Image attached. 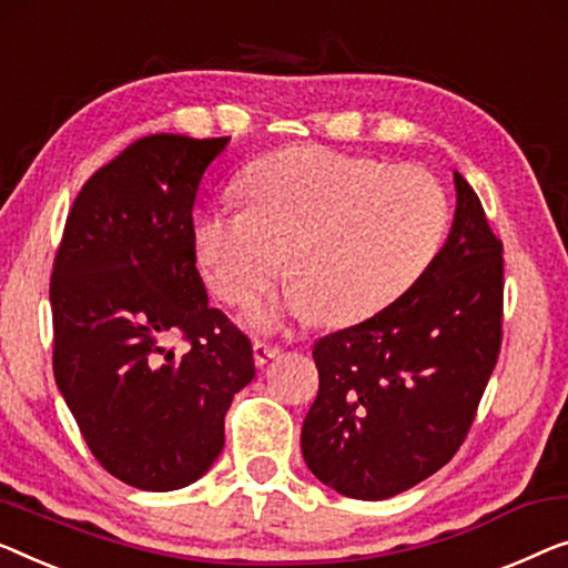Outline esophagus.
I'll list each match as a JSON object with an SVG mask.
<instances>
[{"instance_id":"obj_1","label":"esophagus","mask_w":568,"mask_h":568,"mask_svg":"<svg viewBox=\"0 0 568 568\" xmlns=\"http://www.w3.org/2000/svg\"><path fill=\"white\" fill-rule=\"evenodd\" d=\"M282 348L274 343H264V341H256L253 343V361H256V366H266L271 358H276Z\"/></svg>"}]
</instances>
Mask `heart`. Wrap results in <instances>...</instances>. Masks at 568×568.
<instances>
[{"mask_svg":"<svg viewBox=\"0 0 568 568\" xmlns=\"http://www.w3.org/2000/svg\"><path fill=\"white\" fill-rule=\"evenodd\" d=\"M248 207H217L194 230L212 290L248 304L286 271L284 310L325 325H351L399 300L438 253L448 196L433 174L376 159L302 145L245 171ZM274 327L278 310L251 315Z\"/></svg>","mask_w":568,"mask_h":568,"instance_id":"obj_1","label":"heart"}]
</instances>
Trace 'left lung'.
I'll return each instance as SVG.
<instances>
[{
    "instance_id": "8db88e82",
    "label": "left lung",
    "mask_w": 568,
    "mask_h": 568,
    "mask_svg": "<svg viewBox=\"0 0 568 568\" xmlns=\"http://www.w3.org/2000/svg\"><path fill=\"white\" fill-rule=\"evenodd\" d=\"M454 184V225L423 276L312 351L320 389L302 425V456L345 497H394L446 466L497 364L503 243L458 171Z\"/></svg>"
}]
</instances>
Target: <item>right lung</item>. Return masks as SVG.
<instances>
[{
  "label": "right lung",
  "mask_w": 568,
  "mask_h": 568,
  "mask_svg": "<svg viewBox=\"0 0 568 568\" xmlns=\"http://www.w3.org/2000/svg\"><path fill=\"white\" fill-rule=\"evenodd\" d=\"M230 138L148 135L73 202L53 261V374L89 450L120 481L171 491L207 474L251 341L210 307L194 200ZM182 332L184 354L168 348Z\"/></svg>",
  "instance_id": "1"
}]
</instances>
